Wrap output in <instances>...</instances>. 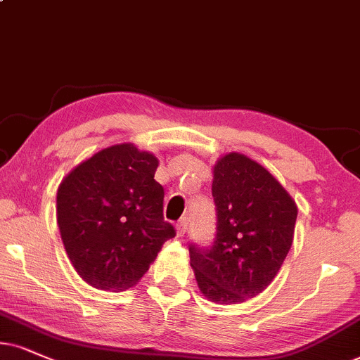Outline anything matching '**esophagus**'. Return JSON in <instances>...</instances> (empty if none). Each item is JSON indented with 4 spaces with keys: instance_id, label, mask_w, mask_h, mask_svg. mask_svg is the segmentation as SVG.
Instances as JSON below:
<instances>
[{
    "instance_id": "obj_1",
    "label": "esophagus",
    "mask_w": 360,
    "mask_h": 360,
    "mask_svg": "<svg viewBox=\"0 0 360 360\" xmlns=\"http://www.w3.org/2000/svg\"><path fill=\"white\" fill-rule=\"evenodd\" d=\"M186 229H188V217H181V219L177 221V224H176L177 236H184Z\"/></svg>"
}]
</instances>
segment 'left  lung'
Returning a JSON list of instances; mask_svg holds the SVG:
<instances>
[{"instance_id": "left-lung-1", "label": "left lung", "mask_w": 360, "mask_h": 360, "mask_svg": "<svg viewBox=\"0 0 360 360\" xmlns=\"http://www.w3.org/2000/svg\"><path fill=\"white\" fill-rule=\"evenodd\" d=\"M216 239L189 245L191 267L209 301L240 304L271 284L294 239L297 206L266 167L239 153L214 166Z\"/></svg>"}]
</instances>
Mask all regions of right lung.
<instances>
[{"label": "right lung", "instance_id": "obj_1", "mask_svg": "<svg viewBox=\"0 0 360 360\" xmlns=\"http://www.w3.org/2000/svg\"><path fill=\"white\" fill-rule=\"evenodd\" d=\"M158 158L122 143L81 162L61 181L56 217L66 254L81 279L124 290L146 274L167 239Z\"/></svg>", "mask_w": 360, "mask_h": 360}]
</instances>
